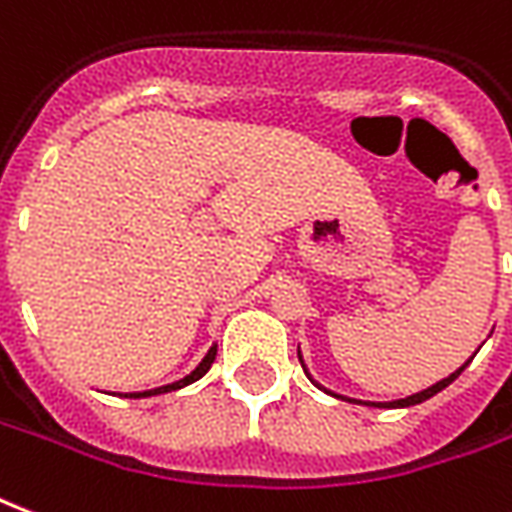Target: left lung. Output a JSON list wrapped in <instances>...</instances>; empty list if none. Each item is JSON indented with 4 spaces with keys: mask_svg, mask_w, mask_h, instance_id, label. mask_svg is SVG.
Here are the masks:
<instances>
[{
    "mask_svg": "<svg viewBox=\"0 0 512 512\" xmlns=\"http://www.w3.org/2000/svg\"><path fill=\"white\" fill-rule=\"evenodd\" d=\"M298 361H301V366H304L306 377H309V380H312L314 385H317V388H320V391L331 393V396H336V399L352 401V404H366V407H380V410H382V407H385V410H396V407H412V404H420V401L431 399V396H437L439 391H445V388H448L450 382L456 380L458 374L464 372V369H467V366H469V361H467V363H464V366H458L456 372L448 374V377H445V380L434 382V385H431V388H426V391H420V393H412V396H407V399H396V401H361V399H350V396H339V393H333V391H328V388H323V385H320V382L314 380L312 374H309V369H306L304 358H301V350H298Z\"/></svg>",
    "mask_w": 512,
    "mask_h": 512,
    "instance_id": "1",
    "label": "left lung"
}]
</instances>
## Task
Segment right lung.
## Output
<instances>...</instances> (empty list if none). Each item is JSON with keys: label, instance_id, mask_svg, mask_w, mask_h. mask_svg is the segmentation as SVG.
I'll return each instance as SVG.
<instances>
[{"label": "right lung", "instance_id": "obj_1", "mask_svg": "<svg viewBox=\"0 0 512 512\" xmlns=\"http://www.w3.org/2000/svg\"><path fill=\"white\" fill-rule=\"evenodd\" d=\"M214 358H217V344H211V350L203 355V361H200L198 366H195V369L187 374V377H181V380H176V382H168V385H160V388H151V391L121 393V396H127V399H143V396H157V393H170V391H179V388H187V385H192L195 380H200V377H203V374L211 369Z\"/></svg>", "mask_w": 512, "mask_h": 512}]
</instances>
